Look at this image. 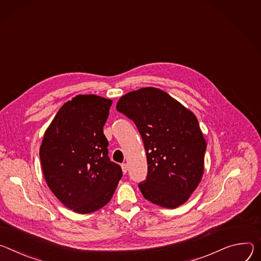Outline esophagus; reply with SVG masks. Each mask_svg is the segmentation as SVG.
<instances>
[{
    "instance_id": "1",
    "label": "esophagus",
    "mask_w": 261,
    "mask_h": 261,
    "mask_svg": "<svg viewBox=\"0 0 261 261\" xmlns=\"http://www.w3.org/2000/svg\"><path fill=\"white\" fill-rule=\"evenodd\" d=\"M121 168H122V172H123L124 174H125V173H126V172H127V170H128L127 164H125V163H124V164H122V165H121Z\"/></svg>"
}]
</instances>
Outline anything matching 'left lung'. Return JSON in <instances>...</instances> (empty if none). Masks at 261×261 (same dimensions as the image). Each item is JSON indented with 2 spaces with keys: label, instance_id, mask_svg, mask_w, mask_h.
<instances>
[{
  "label": "left lung",
  "instance_id": "8db88e82",
  "mask_svg": "<svg viewBox=\"0 0 261 261\" xmlns=\"http://www.w3.org/2000/svg\"><path fill=\"white\" fill-rule=\"evenodd\" d=\"M116 108L143 139L148 164L146 180L139 184L144 198L166 208L184 204L204 172L206 141L195 114L153 87L126 93Z\"/></svg>",
  "mask_w": 261,
  "mask_h": 261
}]
</instances>
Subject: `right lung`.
Listing matches in <instances>:
<instances>
[{"instance_id":"right-lung-1","label":"right lung","mask_w":261,"mask_h":261,"mask_svg":"<svg viewBox=\"0 0 261 261\" xmlns=\"http://www.w3.org/2000/svg\"><path fill=\"white\" fill-rule=\"evenodd\" d=\"M111 99L76 95L58 111L39 150L45 181L62 203L77 214H90L109 203L122 170L108 156L103 125Z\"/></svg>"}]
</instances>
